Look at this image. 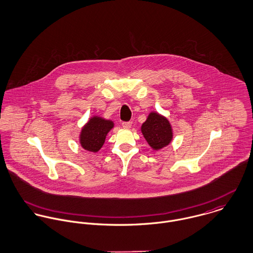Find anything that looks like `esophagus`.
<instances>
[{
  "label": "esophagus",
  "instance_id": "1",
  "mask_svg": "<svg viewBox=\"0 0 253 253\" xmlns=\"http://www.w3.org/2000/svg\"><path fill=\"white\" fill-rule=\"evenodd\" d=\"M122 126L124 128H130L132 126V122H123Z\"/></svg>",
  "mask_w": 253,
  "mask_h": 253
}]
</instances>
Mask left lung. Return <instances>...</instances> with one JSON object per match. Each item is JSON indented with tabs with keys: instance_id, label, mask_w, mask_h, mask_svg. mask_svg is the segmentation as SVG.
Segmentation results:
<instances>
[{
	"instance_id": "left-lung-1",
	"label": "left lung",
	"mask_w": 253,
	"mask_h": 253,
	"mask_svg": "<svg viewBox=\"0 0 253 253\" xmlns=\"http://www.w3.org/2000/svg\"><path fill=\"white\" fill-rule=\"evenodd\" d=\"M141 131L149 145L155 149H161L172 139V130L169 122L158 113H151L141 126Z\"/></svg>"
}]
</instances>
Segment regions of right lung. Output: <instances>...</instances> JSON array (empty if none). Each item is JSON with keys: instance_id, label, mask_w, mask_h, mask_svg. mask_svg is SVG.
Instances as JSON below:
<instances>
[{"instance_id": "obj_1", "label": "right lung", "mask_w": 253, "mask_h": 253, "mask_svg": "<svg viewBox=\"0 0 253 253\" xmlns=\"http://www.w3.org/2000/svg\"><path fill=\"white\" fill-rule=\"evenodd\" d=\"M114 126L113 122L99 117L91 118L81 132V145L90 152H97L104 144L106 135Z\"/></svg>"}]
</instances>
